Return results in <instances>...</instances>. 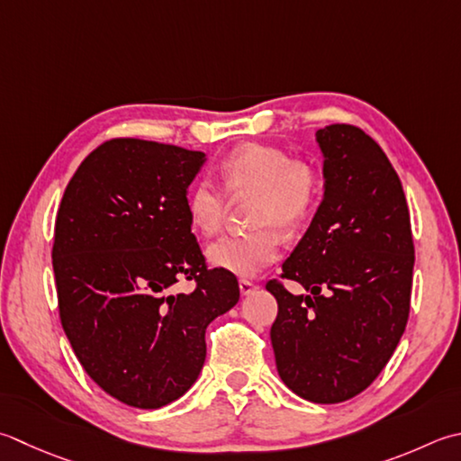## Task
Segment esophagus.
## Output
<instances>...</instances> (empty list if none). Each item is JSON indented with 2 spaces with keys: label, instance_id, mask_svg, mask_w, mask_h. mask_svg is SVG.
<instances>
[{
  "label": "esophagus",
  "instance_id": "esophagus-1",
  "mask_svg": "<svg viewBox=\"0 0 461 461\" xmlns=\"http://www.w3.org/2000/svg\"><path fill=\"white\" fill-rule=\"evenodd\" d=\"M256 290H258V285L251 284L249 279H240V292H241V295H249V294H254Z\"/></svg>",
  "mask_w": 461,
  "mask_h": 461
}]
</instances>
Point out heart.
<instances>
[{"label": "heart", "instance_id": "heart-1", "mask_svg": "<svg viewBox=\"0 0 461 461\" xmlns=\"http://www.w3.org/2000/svg\"><path fill=\"white\" fill-rule=\"evenodd\" d=\"M223 193L202 177L187 192V213L194 228L212 236L221 228L228 195H249L248 218L254 228L231 231L210 243L207 259L241 277L259 274L279 256L277 230L295 231L310 220L320 200V176L305 161H290L282 149L248 143L220 164Z\"/></svg>", "mask_w": 461, "mask_h": 461}]
</instances>
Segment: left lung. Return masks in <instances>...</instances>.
<instances>
[{"label": "left lung", "mask_w": 461, "mask_h": 461, "mask_svg": "<svg viewBox=\"0 0 461 461\" xmlns=\"http://www.w3.org/2000/svg\"><path fill=\"white\" fill-rule=\"evenodd\" d=\"M323 200L277 279L272 346L300 398L339 403L362 393L398 348L410 315L413 240L403 187L384 149L356 125L315 131Z\"/></svg>", "instance_id": "1"}]
</instances>
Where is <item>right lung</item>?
<instances>
[{"mask_svg": "<svg viewBox=\"0 0 461 461\" xmlns=\"http://www.w3.org/2000/svg\"><path fill=\"white\" fill-rule=\"evenodd\" d=\"M205 153L135 138L81 161L63 192L53 274L63 331L87 375L141 410L176 402L205 362V330L240 300L192 233L187 187ZM192 278V294L170 292Z\"/></svg>", "mask_w": 461, "mask_h": 461, "instance_id": "right-lung-1", "label": "right lung"}]
</instances>
